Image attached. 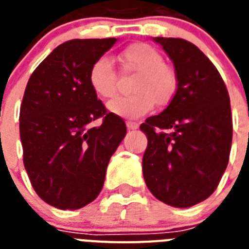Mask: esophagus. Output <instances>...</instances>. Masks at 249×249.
<instances>
[{"label": "esophagus", "mask_w": 249, "mask_h": 249, "mask_svg": "<svg viewBox=\"0 0 249 249\" xmlns=\"http://www.w3.org/2000/svg\"><path fill=\"white\" fill-rule=\"evenodd\" d=\"M126 128L130 129V130H134V129L138 128V124L134 123V121H128V123H126Z\"/></svg>", "instance_id": "obj_1"}]
</instances>
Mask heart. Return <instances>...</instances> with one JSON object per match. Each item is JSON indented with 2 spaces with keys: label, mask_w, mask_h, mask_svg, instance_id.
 Instances as JSON below:
<instances>
[{
  "label": "heart",
  "mask_w": 249,
  "mask_h": 249,
  "mask_svg": "<svg viewBox=\"0 0 249 249\" xmlns=\"http://www.w3.org/2000/svg\"><path fill=\"white\" fill-rule=\"evenodd\" d=\"M126 71L138 73L129 97H117L107 103L109 112L124 119H138L152 109L154 105H165L177 90V76L164 62L163 55L148 44H134L119 55ZM89 85L101 98L116 94L117 75L112 60L101 56L89 70Z\"/></svg>",
  "instance_id": "obj_1"
}]
</instances>
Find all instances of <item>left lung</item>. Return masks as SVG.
<instances>
[{
  "mask_svg": "<svg viewBox=\"0 0 249 249\" xmlns=\"http://www.w3.org/2000/svg\"><path fill=\"white\" fill-rule=\"evenodd\" d=\"M174 64L177 91L169 106L141 125L142 159L152 195L176 208L205 200L220 183L232 140L230 98L204 53L182 38L154 37Z\"/></svg>",
  "mask_w": 249,
  "mask_h": 249,
  "instance_id": "left-lung-1",
  "label": "left lung"
}]
</instances>
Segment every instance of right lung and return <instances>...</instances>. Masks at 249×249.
<instances>
[{
    "instance_id": "right-lung-1",
    "label": "right lung",
    "mask_w": 249,
    "mask_h": 249,
    "mask_svg": "<svg viewBox=\"0 0 249 249\" xmlns=\"http://www.w3.org/2000/svg\"><path fill=\"white\" fill-rule=\"evenodd\" d=\"M116 38L70 40L33 71L20 106L23 161L37 195L59 209H80L99 195L106 169L126 134L89 85L91 64ZM99 117L102 124L91 127Z\"/></svg>"
}]
</instances>
